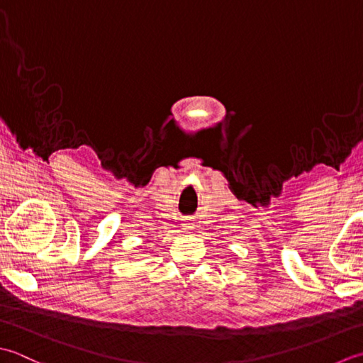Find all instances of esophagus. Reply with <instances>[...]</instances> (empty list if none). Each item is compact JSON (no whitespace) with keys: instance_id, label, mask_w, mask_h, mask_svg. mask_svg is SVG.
<instances>
[{"instance_id":"esophagus-1","label":"esophagus","mask_w":363,"mask_h":363,"mask_svg":"<svg viewBox=\"0 0 363 363\" xmlns=\"http://www.w3.org/2000/svg\"><path fill=\"white\" fill-rule=\"evenodd\" d=\"M184 227H186V228H191V227H192V224L189 223V220H186V223H184Z\"/></svg>"}]
</instances>
